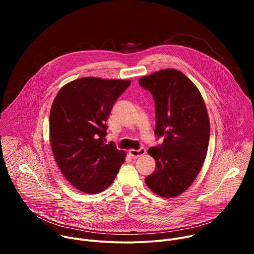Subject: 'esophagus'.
Here are the masks:
<instances>
[{
    "label": "esophagus",
    "mask_w": 254,
    "mask_h": 254,
    "mask_svg": "<svg viewBox=\"0 0 254 254\" xmlns=\"http://www.w3.org/2000/svg\"><path fill=\"white\" fill-rule=\"evenodd\" d=\"M146 152H147L146 149H144V148H140L139 150H129L128 154H129V156L132 157V158H138V157H140V156L146 154Z\"/></svg>",
    "instance_id": "esophagus-1"
}]
</instances>
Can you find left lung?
Segmentation results:
<instances>
[{
    "label": "left lung",
    "mask_w": 254,
    "mask_h": 254,
    "mask_svg": "<svg viewBox=\"0 0 254 254\" xmlns=\"http://www.w3.org/2000/svg\"><path fill=\"white\" fill-rule=\"evenodd\" d=\"M138 83L154 97L155 134L164 137L148 151L156 170L146 184L157 195L173 198L192 185L204 163L210 137L206 105L196 85L176 69L155 72Z\"/></svg>",
    "instance_id": "obj_1"
}]
</instances>
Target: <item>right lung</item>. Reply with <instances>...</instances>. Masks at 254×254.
Here are the masks:
<instances>
[{"mask_svg":"<svg viewBox=\"0 0 254 254\" xmlns=\"http://www.w3.org/2000/svg\"><path fill=\"white\" fill-rule=\"evenodd\" d=\"M129 80L83 77L57 93L49 117L50 143L68 182L81 192L97 194L112 185L126 153L105 143L106 121Z\"/></svg>","mask_w":254,"mask_h":254,"instance_id":"1","label":"right lung"}]
</instances>
